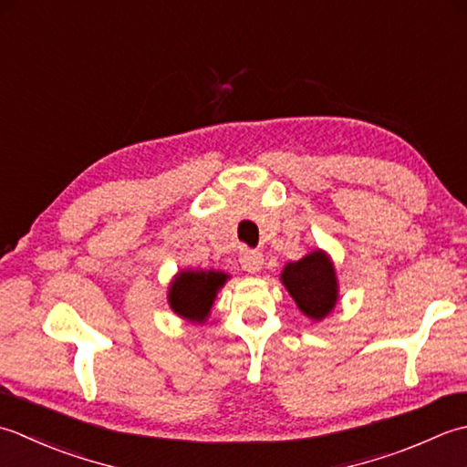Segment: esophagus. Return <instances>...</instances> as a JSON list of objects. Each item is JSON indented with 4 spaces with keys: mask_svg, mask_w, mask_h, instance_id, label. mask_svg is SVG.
Masks as SVG:
<instances>
[{
    "mask_svg": "<svg viewBox=\"0 0 467 467\" xmlns=\"http://www.w3.org/2000/svg\"><path fill=\"white\" fill-rule=\"evenodd\" d=\"M240 264H242V268H244L245 272L255 274V272L262 270L264 255H262L260 252H255V250H244V252L240 254Z\"/></svg>",
    "mask_w": 467,
    "mask_h": 467,
    "instance_id": "esophagus-1",
    "label": "esophagus"
}]
</instances>
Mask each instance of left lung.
<instances>
[{
  "label": "left lung",
  "instance_id": "obj_1",
  "mask_svg": "<svg viewBox=\"0 0 467 467\" xmlns=\"http://www.w3.org/2000/svg\"><path fill=\"white\" fill-rule=\"evenodd\" d=\"M280 282L304 317L320 322L337 308L338 278L330 255L317 247L296 262H288L280 274Z\"/></svg>",
  "mask_w": 467,
  "mask_h": 467
}]
</instances>
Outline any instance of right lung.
Masks as SVG:
<instances>
[{
  "label": "right lung",
  "instance_id": "add662e5",
  "mask_svg": "<svg viewBox=\"0 0 467 467\" xmlns=\"http://www.w3.org/2000/svg\"><path fill=\"white\" fill-rule=\"evenodd\" d=\"M232 275L222 270H192L185 268L173 275L167 288L169 308L179 318L203 325L212 314V306L225 282Z\"/></svg>",
  "mask_w": 467,
  "mask_h": 467
}]
</instances>
